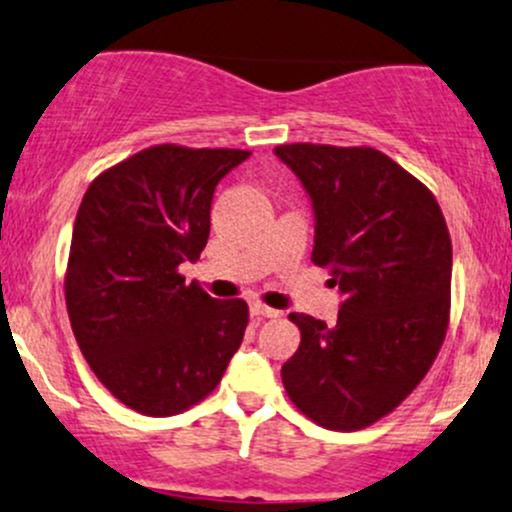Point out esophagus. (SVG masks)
<instances>
[{
	"label": "esophagus",
	"mask_w": 512,
	"mask_h": 512,
	"mask_svg": "<svg viewBox=\"0 0 512 512\" xmlns=\"http://www.w3.org/2000/svg\"><path fill=\"white\" fill-rule=\"evenodd\" d=\"M250 313H252V316H255V318H279V316H282V313L274 311V308H269V306H265V303H260V301L252 303Z\"/></svg>",
	"instance_id": "esophagus-1"
}]
</instances>
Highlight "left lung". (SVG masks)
Here are the masks:
<instances>
[{
    "mask_svg": "<svg viewBox=\"0 0 512 512\" xmlns=\"http://www.w3.org/2000/svg\"><path fill=\"white\" fill-rule=\"evenodd\" d=\"M274 153L313 201V265L345 296L335 325L289 313L301 345L282 367L284 389L320 428H369L411 396L445 342V216L430 189L381 150L289 143Z\"/></svg>",
    "mask_w": 512,
    "mask_h": 512,
    "instance_id": "1",
    "label": "left lung"
}]
</instances>
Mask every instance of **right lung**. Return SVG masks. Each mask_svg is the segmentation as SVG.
<instances>
[{
    "label": "right lung",
    "mask_w": 512,
    "mask_h": 512,
    "mask_svg": "<svg viewBox=\"0 0 512 512\" xmlns=\"http://www.w3.org/2000/svg\"><path fill=\"white\" fill-rule=\"evenodd\" d=\"M250 150L150 145L89 184L65 269L84 359L123 406L177 415L216 389L243 342L247 303L211 299L179 265L199 260L213 189Z\"/></svg>",
    "instance_id": "right-lung-1"
}]
</instances>
